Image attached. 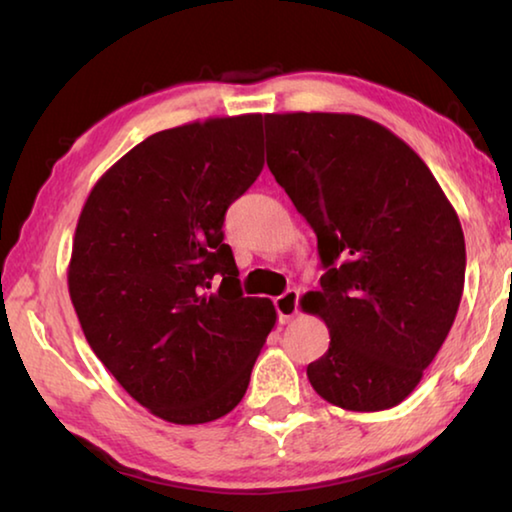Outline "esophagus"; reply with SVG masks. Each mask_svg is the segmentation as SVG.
Returning a JSON list of instances; mask_svg holds the SVG:
<instances>
[{
  "mask_svg": "<svg viewBox=\"0 0 512 512\" xmlns=\"http://www.w3.org/2000/svg\"><path fill=\"white\" fill-rule=\"evenodd\" d=\"M298 298H300V293L296 289L284 291L282 296L275 298V309H277V316H280L282 325H287L289 320H293V316L298 314Z\"/></svg>",
  "mask_w": 512,
  "mask_h": 512,
  "instance_id": "esophagus-1",
  "label": "esophagus"
}]
</instances>
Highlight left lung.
Masks as SVG:
<instances>
[{"instance_id": "1", "label": "left lung", "mask_w": 512, "mask_h": 512, "mask_svg": "<svg viewBox=\"0 0 512 512\" xmlns=\"http://www.w3.org/2000/svg\"><path fill=\"white\" fill-rule=\"evenodd\" d=\"M266 164L318 237L325 320L314 391L345 411L393 409L420 384L454 325L465 284L456 210L409 144L348 112L264 115Z\"/></svg>"}]
</instances>
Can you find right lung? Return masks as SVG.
Segmentation results:
<instances>
[{
    "label": "right lung",
    "mask_w": 512,
    "mask_h": 512,
    "mask_svg": "<svg viewBox=\"0 0 512 512\" xmlns=\"http://www.w3.org/2000/svg\"><path fill=\"white\" fill-rule=\"evenodd\" d=\"M262 167V115L189 121L112 164L76 223L67 287L85 339L167 422L235 409L275 327L273 302L241 293L221 230Z\"/></svg>",
    "instance_id": "add662e5"
}]
</instances>
